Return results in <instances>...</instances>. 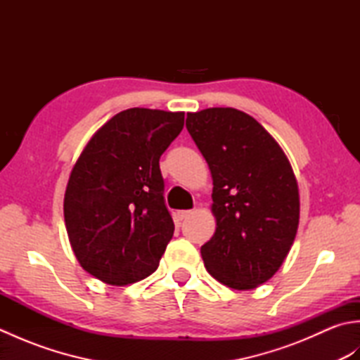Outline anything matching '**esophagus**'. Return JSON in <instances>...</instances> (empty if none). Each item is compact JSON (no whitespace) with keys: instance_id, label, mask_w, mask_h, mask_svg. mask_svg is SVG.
<instances>
[{"instance_id":"34e87169","label":"esophagus","mask_w":360,"mask_h":360,"mask_svg":"<svg viewBox=\"0 0 360 360\" xmlns=\"http://www.w3.org/2000/svg\"><path fill=\"white\" fill-rule=\"evenodd\" d=\"M192 210H179L178 212V218L182 221V219H187L190 215H192Z\"/></svg>"}]
</instances>
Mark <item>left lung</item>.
<instances>
[{
    "mask_svg": "<svg viewBox=\"0 0 360 360\" xmlns=\"http://www.w3.org/2000/svg\"><path fill=\"white\" fill-rule=\"evenodd\" d=\"M186 127L213 178L217 231L201 246L204 264L229 288L254 289L278 271L295 238L300 201L292 168L243 111L187 112Z\"/></svg>",
    "mask_w": 360,
    "mask_h": 360,
    "instance_id": "obj_1",
    "label": "left lung"
}]
</instances>
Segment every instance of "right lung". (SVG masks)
<instances>
[{"label": "right lung", "mask_w": 360, "mask_h": 360, "mask_svg": "<svg viewBox=\"0 0 360 360\" xmlns=\"http://www.w3.org/2000/svg\"><path fill=\"white\" fill-rule=\"evenodd\" d=\"M184 127V112L129 108L91 137L65 193V223L83 269L108 285L158 269L174 232L159 159Z\"/></svg>", "instance_id": "obj_1"}]
</instances>
